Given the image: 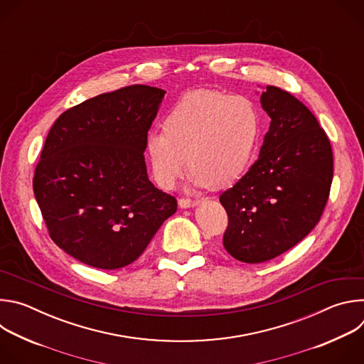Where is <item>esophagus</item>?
Here are the masks:
<instances>
[{"mask_svg":"<svg viewBox=\"0 0 364 364\" xmlns=\"http://www.w3.org/2000/svg\"><path fill=\"white\" fill-rule=\"evenodd\" d=\"M198 203H200L198 200H191V198H186V197H183V198L178 200V205L181 207V209H188V207H194V205H197Z\"/></svg>","mask_w":364,"mask_h":364,"instance_id":"esophagus-1","label":"esophagus"}]
</instances>
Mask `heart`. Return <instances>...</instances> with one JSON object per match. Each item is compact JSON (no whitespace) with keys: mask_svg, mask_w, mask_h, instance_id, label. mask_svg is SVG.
<instances>
[{"mask_svg":"<svg viewBox=\"0 0 364 364\" xmlns=\"http://www.w3.org/2000/svg\"><path fill=\"white\" fill-rule=\"evenodd\" d=\"M259 135V115L245 96L215 90L184 95L146 136L155 181L173 188L190 167L198 187L225 188L246 170Z\"/></svg>","mask_w":364,"mask_h":364,"instance_id":"b5f03b06","label":"heart"}]
</instances>
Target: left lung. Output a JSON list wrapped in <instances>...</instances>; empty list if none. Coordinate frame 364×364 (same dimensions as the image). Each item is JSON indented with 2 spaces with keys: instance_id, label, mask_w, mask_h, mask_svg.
Masks as SVG:
<instances>
[{
  "instance_id": "left-lung-1",
  "label": "left lung",
  "mask_w": 364,
  "mask_h": 364,
  "mask_svg": "<svg viewBox=\"0 0 364 364\" xmlns=\"http://www.w3.org/2000/svg\"><path fill=\"white\" fill-rule=\"evenodd\" d=\"M261 103L271 125L259 157L220 196L223 246L246 264L267 262L313 230L333 181L331 144L313 112L277 86H267Z\"/></svg>"
}]
</instances>
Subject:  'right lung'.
Masks as SVG:
<instances>
[{"label":"right lung","mask_w":364,"mask_h":364,"mask_svg":"<svg viewBox=\"0 0 364 364\" xmlns=\"http://www.w3.org/2000/svg\"><path fill=\"white\" fill-rule=\"evenodd\" d=\"M166 90L132 85L87 99L48 131L33 190L48 235L77 261L119 269L176 213L145 166L148 129Z\"/></svg>","instance_id":"1"}]
</instances>
